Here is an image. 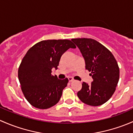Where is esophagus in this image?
Returning a JSON list of instances; mask_svg holds the SVG:
<instances>
[{
  "label": "esophagus",
  "instance_id": "esophagus-1",
  "mask_svg": "<svg viewBox=\"0 0 133 133\" xmlns=\"http://www.w3.org/2000/svg\"><path fill=\"white\" fill-rule=\"evenodd\" d=\"M68 81H69V82H72L74 81V79L72 77H68Z\"/></svg>",
  "mask_w": 133,
  "mask_h": 133
}]
</instances>
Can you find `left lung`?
Listing matches in <instances>:
<instances>
[{"mask_svg":"<svg viewBox=\"0 0 133 133\" xmlns=\"http://www.w3.org/2000/svg\"><path fill=\"white\" fill-rule=\"evenodd\" d=\"M85 60L86 69L91 73L93 82H83L77 92L79 99L86 104L98 106L106 102L114 94L120 76V70L114 56L99 42L91 38H74Z\"/></svg>","mask_w":133,"mask_h":133,"instance_id":"obj_1","label":"left lung"}]
</instances>
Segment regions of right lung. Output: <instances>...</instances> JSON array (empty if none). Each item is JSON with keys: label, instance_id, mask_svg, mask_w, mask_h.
I'll list each match as a JSON object with an SVG mask.
<instances>
[{"label": "right lung", "instance_id": "add662e5", "mask_svg": "<svg viewBox=\"0 0 133 133\" xmlns=\"http://www.w3.org/2000/svg\"><path fill=\"white\" fill-rule=\"evenodd\" d=\"M76 46L69 39H48L34 45L22 60L18 68L21 89L27 101L38 109H48L60 100L68 79L51 74L57 69L61 56Z\"/></svg>", "mask_w": 133, "mask_h": 133}]
</instances>
